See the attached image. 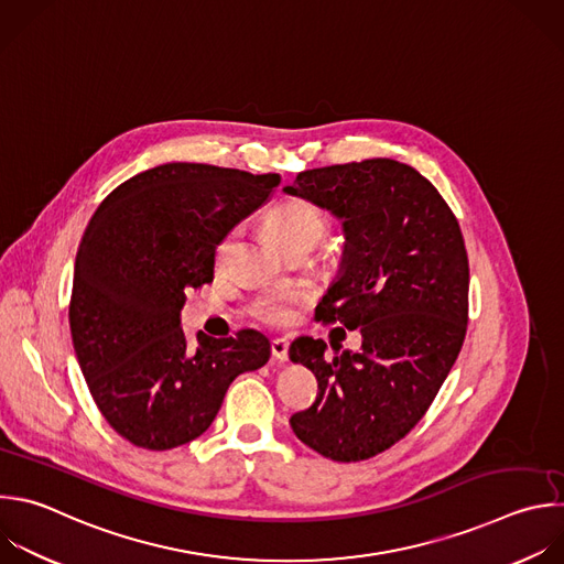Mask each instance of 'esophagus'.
<instances>
[{"mask_svg": "<svg viewBox=\"0 0 564 564\" xmlns=\"http://www.w3.org/2000/svg\"><path fill=\"white\" fill-rule=\"evenodd\" d=\"M288 351H290V340L283 338V336H276L272 340V356L276 360H288Z\"/></svg>", "mask_w": 564, "mask_h": 564, "instance_id": "obj_1", "label": "esophagus"}]
</instances>
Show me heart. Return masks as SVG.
<instances>
[{"mask_svg": "<svg viewBox=\"0 0 564 564\" xmlns=\"http://www.w3.org/2000/svg\"><path fill=\"white\" fill-rule=\"evenodd\" d=\"M270 235L279 241V246H285L296 239H314L325 230V219L321 210L305 202V199H290L279 204L270 217H268ZM232 250V235H228L219 248H217V261L224 263ZM307 290L296 285H283L263 292L250 307L252 316L268 323V325H285L292 323L299 314V307L307 301Z\"/></svg>", "mask_w": 564, "mask_h": 564, "instance_id": "1", "label": "heart"}]
</instances>
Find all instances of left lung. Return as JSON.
<instances>
[{
  "label": "left lung",
  "mask_w": 564,
  "mask_h": 564,
  "mask_svg": "<svg viewBox=\"0 0 564 564\" xmlns=\"http://www.w3.org/2000/svg\"><path fill=\"white\" fill-rule=\"evenodd\" d=\"M285 193L343 219L340 276L314 318L362 336L358 351L329 354L312 336L290 345L318 381L290 425L325 458L367 460L414 430L458 358L469 312L463 232L436 187L394 159L305 170Z\"/></svg>",
  "instance_id": "1"
}]
</instances>
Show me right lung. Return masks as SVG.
Segmentation results:
<instances>
[{
  "label": "right lung",
  "instance_id": "obj_1",
  "mask_svg": "<svg viewBox=\"0 0 564 564\" xmlns=\"http://www.w3.org/2000/svg\"><path fill=\"white\" fill-rule=\"evenodd\" d=\"M279 174L163 163L117 185L93 215L75 259L70 334L86 386L108 425L163 452L202 436L230 383L270 358L257 329L191 343L185 290L215 279V252L261 208Z\"/></svg>",
  "mask_w": 564,
  "mask_h": 564
}]
</instances>
